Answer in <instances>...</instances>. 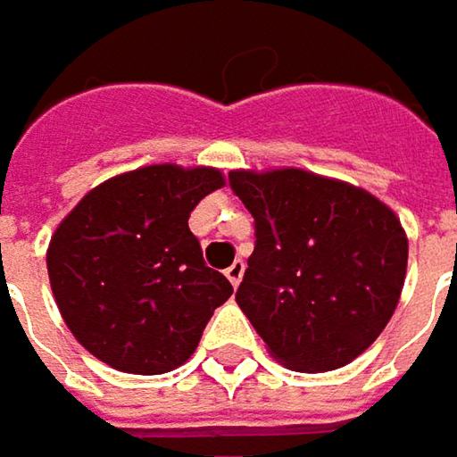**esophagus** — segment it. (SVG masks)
Masks as SVG:
<instances>
[{"label":"esophagus","instance_id":"1","mask_svg":"<svg viewBox=\"0 0 457 457\" xmlns=\"http://www.w3.org/2000/svg\"><path fill=\"white\" fill-rule=\"evenodd\" d=\"M242 276H245V262H242V260H237L231 268H226V278L231 280V286H234V288L242 283Z\"/></svg>","mask_w":457,"mask_h":457}]
</instances>
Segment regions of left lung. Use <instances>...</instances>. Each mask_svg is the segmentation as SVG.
Returning a JSON list of instances; mask_svg holds the SVG:
<instances>
[{
	"instance_id": "obj_1",
	"label": "left lung",
	"mask_w": 457,
	"mask_h": 457,
	"mask_svg": "<svg viewBox=\"0 0 457 457\" xmlns=\"http://www.w3.org/2000/svg\"><path fill=\"white\" fill-rule=\"evenodd\" d=\"M254 218L237 302L270 353L299 372L353 361L398 307L408 262L401 220L370 192L310 171H231Z\"/></svg>"
}]
</instances>
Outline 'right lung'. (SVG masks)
Returning <instances> with one entry per match:
<instances>
[{"instance_id":"1","label":"right lung","mask_w":457,"mask_h":457,"mask_svg":"<svg viewBox=\"0 0 457 457\" xmlns=\"http://www.w3.org/2000/svg\"><path fill=\"white\" fill-rule=\"evenodd\" d=\"M223 187L215 169L145 166L87 192L51 237L54 299L72 336L129 375L184 364L234 286L189 231L197 203Z\"/></svg>"}]
</instances>
